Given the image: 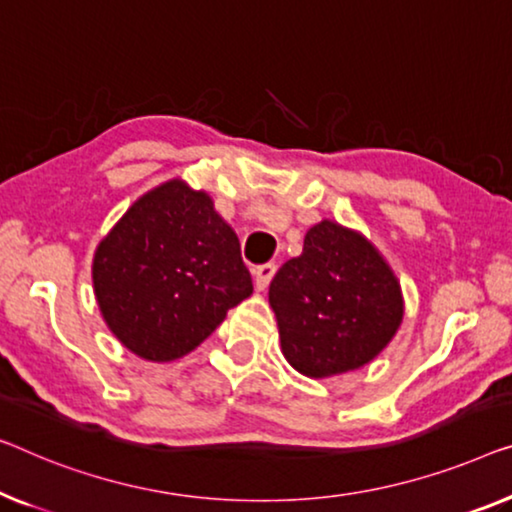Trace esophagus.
<instances>
[{
    "label": "esophagus",
    "mask_w": 512,
    "mask_h": 512,
    "mask_svg": "<svg viewBox=\"0 0 512 512\" xmlns=\"http://www.w3.org/2000/svg\"><path fill=\"white\" fill-rule=\"evenodd\" d=\"M255 273V285H257V289L259 292H264L266 287H269V282H271V278L276 276V264H262V266H257V269L253 271Z\"/></svg>",
    "instance_id": "1"
}]
</instances>
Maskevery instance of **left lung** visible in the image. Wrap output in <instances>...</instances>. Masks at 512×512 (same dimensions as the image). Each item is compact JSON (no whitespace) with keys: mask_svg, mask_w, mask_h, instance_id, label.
Wrapping results in <instances>:
<instances>
[{"mask_svg":"<svg viewBox=\"0 0 512 512\" xmlns=\"http://www.w3.org/2000/svg\"><path fill=\"white\" fill-rule=\"evenodd\" d=\"M280 349L310 379L345 375L384 352L404 317L400 280L361 232L322 220L269 287Z\"/></svg>","mask_w":512,"mask_h":512,"instance_id":"left-lung-1","label":"left lung"}]
</instances>
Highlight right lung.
<instances>
[{
  "instance_id": "add662e5",
  "label": "right lung",
  "mask_w": 512,
  "mask_h": 512,
  "mask_svg": "<svg viewBox=\"0 0 512 512\" xmlns=\"http://www.w3.org/2000/svg\"><path fill=\"white\" fill-rule=\"evenodd\" d=\"M91 280L114 338L151 363L193 352L253 294L239 236L179 177L137 197L103 236Z\"/></svg>"
}]
</instances>
